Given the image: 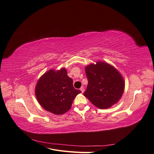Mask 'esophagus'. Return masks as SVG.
<instances>
[{"label": "esophagus", "mask_w": 154, "mask_h": 154, "mask_svg": "<svg viewBox=\"0 0 154 154\" xmlns=\"http://www.w3.org/2000/svg\"><path fill=\"white\" fill-rule=\"evenodd\" d=\"M84 90H85V89H84V88H83V87H82L80 88V91H82V93H83V92H84Z\"/></svg>", "instance_id": "34e87169"}]
</instances>
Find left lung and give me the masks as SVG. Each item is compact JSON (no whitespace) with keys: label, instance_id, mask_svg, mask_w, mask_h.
<instances>
[{"label":"left lung","instance_id":"left-lung-1","mask_svg":"<svg viewBox=\"0 0 154 154\" xmlns=\"http://www.w3.org/2000/svg\"><path fill=\"white\" fill-rule=\"evenodd\" d=\"M88 80L83 94L91 103L100 109L112 106L122 97L125 83L121 74L109 64L97 62L85 67Z\"/></svg>","mask_w":154,"mask_h":154}]
</instances>
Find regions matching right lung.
I'll use <instances>...</instances> for the list:
<instances>
[{"label": "right lung", "instance_id": "right-lung-1", "mask_svg": "<svg viewBox=\"0 0 154 154\" xmlns=\"http://www.w3.org/2000/svg\"><path fill=\"white\" fill-rule=\"evenodd\" d=\"M82 92L73 87V81L67 76L66 69L45 72L35 88L36 99L47 111L54 114H63L71 109L75 97Z\"/></svg>", "mask_w": 154, "mask_h": 154}]
</instances>
